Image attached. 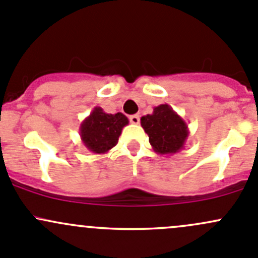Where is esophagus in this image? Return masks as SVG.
I'll return each mask as SVG.
<instances>
[{"label":"esophagus","mask_w":258,"mask_h":258,"mask_svg":"<svg viewBox=\"0 0 258 258\" xmlns=\"http://www.w3.org/2000/svg\"><path fill=\"white\" fill-rule=\"evenodd\" d=\"M130 122L134 124H139L140 123V116L139 114H132V116H130Z\"/></svg>","instance_id":"1"}]
</instances>
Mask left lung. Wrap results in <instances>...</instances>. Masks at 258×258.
Here are the masks:
<instances>
[{"mask_svg": "<svg viewBox=\"0 0 258 258\" xmlns=\"http://www.w3.org/2000/svg\"><path fill=\"white\" fill-rule=\"evenodd\" d=\"M141 126L148 135V141L158 155H173L184 147L188 127L170 105H160L151 114L141 117Z\"/></svg>", "mask_w": 258, "mask_h": 258, "instance_id": "obj_1", "label": "left lung"}]
</instances>
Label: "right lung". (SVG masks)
Returning a JSON list of instances; mask_svg holds the SVG:
<instances>
[{"label": "right lung", "instance_id": "add662e5", "mask_svg": "<svg viewBox=\"0 0 258 258\" xmlns=\"http://www.w3.org/2000/svg\"><path fill=\"white\" fill-rule=\"evenodd\" d=\"M128 124L123 113H106L101 107H95L80 126V136L88 151L97 155L108 152L118 142L122 128Z\"/></svg>", "mask_w": 258, "mask_h": 258}]
</instances>
